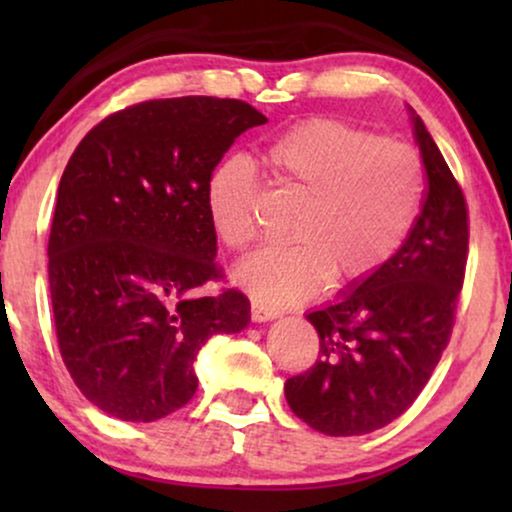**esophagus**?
<instances>
[{
	"mask_svg": "<svg viewBox=\"0 0 512 512\" xmlns=\"http://www.w3.org/2000/svg\"><path fill=\"white\" fill-rule=\"evenodd\" d=\"M277 317H279V310H275V307H268L258 303V300H251V319L254 321H270Z\"/></svg>",
	"mask_w": 512,
	"mask_h": 512,
	"instance_id": "34e87169",
	"label": "esophagus"
}]
</instances>
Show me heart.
<instances>
[{
	"instance_id": "b5f03b06",
	"label": "heart",
	"mask_w": 512,
	"mask_h": 512,
	"mask_svg": "<svg viewBox=\"0 0 512 512\" xmlns=\"http://www.w3.org/2000/svg\"><path fill=\"white\" fill-rule=\"evenodd\" d=\"M263 165L279 186L303 198L286 247L242 258L237 286L258 303L291 305L317 293L326 279L347 286L373 277L396 254L424 198V170L401 142L340 118L312 116L263 146ZM258 184L251 165L226 158L205 181V209L228 249L254 240Z\"/></svg>"
}]
</instances>
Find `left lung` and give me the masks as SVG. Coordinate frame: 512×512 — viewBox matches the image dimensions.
I'll return each instance as SVG.
<instances>
[{
    "label": "left lung",
    "instance_id": "8db88e82",
    "mask_svg": "<svg viewBox=\"0 0 512 512\" xmlns=\"http://www.w3.org/2000/svg\"><path fill=\"white\" fill-rule=\"evenodd\" d=\"M412 125L426 170L422 212L384 268L307 314L319 333V361L284 384L296 417L326 436H363L401 417L452 335L466 275L468 207L415 111Z\"/></svg>",
    "mask_w": 512,
    "mask_h": 512
}]
</instances>
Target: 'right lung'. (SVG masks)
<instances>
[{
  "mask_svg": "<svg viewBox=\"0 0 512 512\" xmlns=\"http://www.w3.org/2000/svg\"><path fill=\"white\" fill-rule=\"evenodd\" d=\"M268 123L242 100L170 97L95 125L62 172L48 284L62 361L90 403L156 422L191 401L193 361L216 333L249 324L221 282L205 181L237 137Z\"/></svg>",
  "mask_w": 512,
  "mask_h": 512,
  "instance_id": "obj_1",
  "label": "right lung"
}]
</instances>
